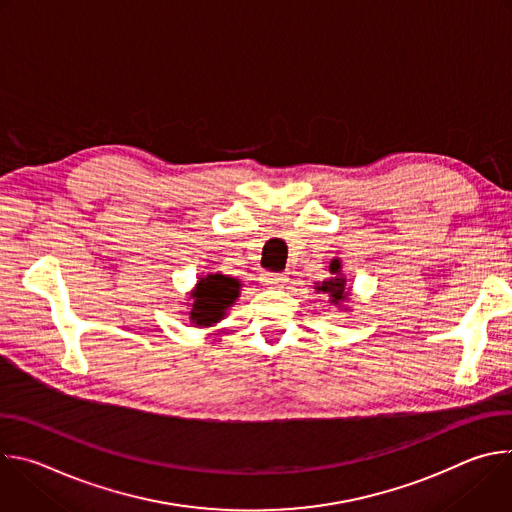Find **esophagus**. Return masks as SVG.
<instances>
[{
  "instance_id": "esophagus-1",
  "label": "esophagus",
  "mask_w": 512,
  "mask_h": 512,
  "mask_svg": "<svg viewBox=\"0 0 512 512\" xmlns=\"http://www.w3.org/2000/svg\"><path fill=\"white\" fill-rule=\"evenodd\" d=\"M261 281L263 285H269V287H283L287 283V275L285 273H263L261 275Z\"/></svg>"
}]
</instances>
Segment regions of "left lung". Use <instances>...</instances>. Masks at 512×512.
Segmentation results:
<instances>
[{"instance_id":"obj_1","label":"left lung","mask_w":512,"mask_h":512,"mask_svg":"<svg viewBox=\"0 0 512 512\" xmlns=\"http://www.w3.org/2000/svg\"><path fill=\"white\" fill-rule=\"evenodd\" d=\"M330 271H332V273H338V271H340L338 259H334V261L330 263ZM344 283H346V281H344L342 277H330L328 281H322L320 285H316V289L320 291V294H326L328 298H332V300H330L332 304H338V302H342V300L346 298Z\"/></svg>"}]
</instances>
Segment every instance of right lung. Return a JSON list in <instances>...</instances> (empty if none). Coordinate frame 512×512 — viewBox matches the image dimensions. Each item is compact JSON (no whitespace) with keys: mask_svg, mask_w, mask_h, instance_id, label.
<instances>
[{"mask_svg":"<svg viewBox=\"0 0 512 512\" xmlns=\"http://www.w3.org/2000/svg\"><path fill=\"white\" fill-rule=\"evenodd\" d=\"M241 283L225 275L200 277L196 291L192 294L194 304L190 310V320L196 326H210L221 320L225 310L239 298Z\"/></svg>","mask_w":512,"mask_h":512,"instance_id":"obj_1","label":"right lung"}]
</instances>
